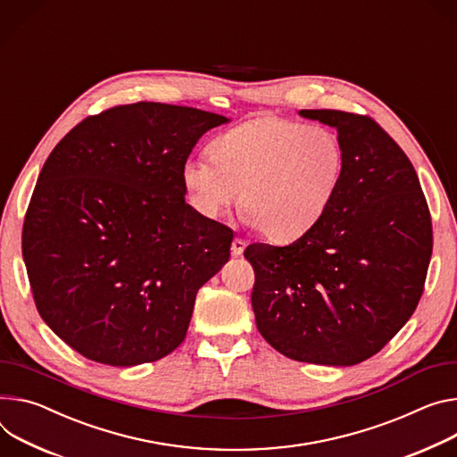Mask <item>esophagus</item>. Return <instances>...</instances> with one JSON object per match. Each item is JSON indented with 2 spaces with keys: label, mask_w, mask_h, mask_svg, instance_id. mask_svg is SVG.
<instances>
[{
  "label": "esophagus",
  "mask_w": 457,
  "mask_h": 457,
  "mask_svg": "<svg viewBox=\"0 0 457 457\" xmlns=\"http://www.w3.org/2000/svg\"><path fill=\"white\" fill-rule=\"evenodd\" d=\"M244 250H245V240L235 238L233 244H231V253H233L235 257H240V255L244 253Z\"/></svg>",
  "instance_id": "obj_1"
}]
</instances>
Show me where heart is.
Instances as JSON below:
<instances>
[{
    "label": "heart",
    "instance_id": "heart-1",
    "mask_svg": "<svg viewBox=\"0 0 457 457\" xmlns=\"http://www.w3.org/2000/svg\"><path fill=\"white\" fill-rule=\"evenodd\" d=\"M210 158L187 160L182 182L207 219L222 217L240 191L244 222L275 242L312 229L334 200L345 153L339 138L278 116H261L210 144Z\"/></svg>",
    "mask_w": 457,
    "mask_h": 457
}]
</instances>
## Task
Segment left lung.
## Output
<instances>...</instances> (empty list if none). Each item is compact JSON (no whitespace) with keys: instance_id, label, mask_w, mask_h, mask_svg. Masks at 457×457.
<instances>
[{"instance_id":"obj_1","label":"left lung","mask_w":457,"mask_h":457,"mask_svg":"<svg viewBox=\"0 0 457 457\" xmlns=\"http://www.w3.org/2000/svg\"><path fill=\"white\" fill-rule=\"evenodd\" d=\"M334 128L345 163L322 219L289 245L250 244L252 306L282 355L352 366L376 355L416 312L432 257V222L411 162L368 116L303 109Z\"/></svg>"}]
</instances>
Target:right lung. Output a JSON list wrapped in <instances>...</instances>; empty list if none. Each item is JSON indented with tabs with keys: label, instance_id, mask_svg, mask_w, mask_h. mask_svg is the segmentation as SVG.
<instances>
[{
	"label": "right lung",
	"instance_id": "right-lung-1",
	"mask_svg": "<svg viewBox=\"0 0 457 457\" xmlns=\"http://www.w3.org/2000/svg\"><path fill=\"white\" fill-rule=\"evenodd\" d=\"M138 102L89 116L53 149L34 187L21 250L36 308L84 357L153 362L180 346L198 289L229 261L233 231L186 202L182 168L228 123Z\"/></svg>",
	"mask_w": 457,
	"mask_h": 457
}]
</instances>
